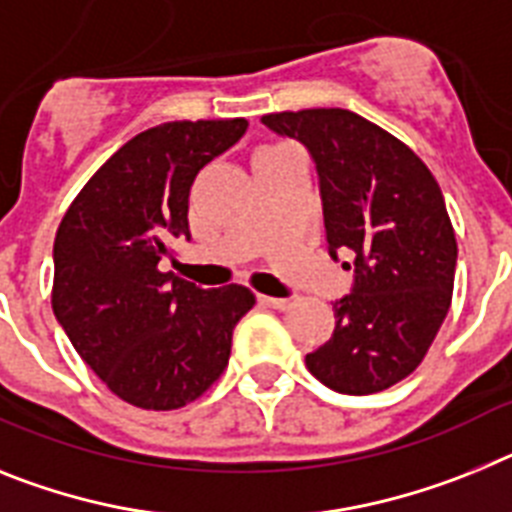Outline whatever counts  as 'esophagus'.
Instances as JSON below:
<instances>
[{"instance_id": "obj_1", "label": "esophagus", "mask_w": 512, "mask_h": 512, "mask_svg": "<svg viewBox=\"0 0 512 512\" xmlns=\"http://www.w3.org/2000/svg\"><path fill=\"white\" fill-rule=\"evenodd\" d=\"M257 301H260L262 306H270V309H288L291 306V301L288 299H275V296H257Z\"/></svg>"}]
</instances>
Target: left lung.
Here are the masks:
<instances>
[{"instance_id":"left-lung-1","label":"left lung","mask_w":512,"mask_h":512,"mask_svg":"<svg viewBox=\"0 0 512 512\" xmlns=\"http://www.w3.org/2000/svg\"><path fill=\"white\" fill-rule=\"evenodd\" d=\"M262 123L309 149L330 255H353V288L332 304L335 332L306 368L340 394L389 389L420 366L451 306L459 250L441 188L410 146L350 110H286Z\"/></svg>"}]
</instances>
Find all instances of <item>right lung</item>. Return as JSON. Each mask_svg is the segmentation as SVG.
Masks as SVG:
<instances>
[{
  "instance_id": "obj_1",
  "label": "right lung",
  "mask_w": 512,
  "mask_h": 512,
  "mask_svg": "<svg viewBox=\"0 0 512 512\" xmlns=\"http://www.w3.org/2000/svg\"><path fill=\"white\" fill-rule=\"evenodd\" d=\"M244 118L162 123L133 136L79 190L53 242V314L123 402L177 410L224 373L250 288H201L157 268L188 237L195 175L237 144Z\"/></svg>"
}]
</instances>
